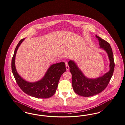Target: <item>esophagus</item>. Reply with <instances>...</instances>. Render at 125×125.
Returning <instances> with one entry per match:
<instances>
[{
  "instance_id": "34e87169",
  "label": "esophagus",
  "mask_w": 125,
  "mask_h": 125,
  "mask_svg": "<svg viewBox=\"0 0 125 125\" xmlns=\"http://www.w3.org/2000/svg\"><path fill=\"white\" fill-rule=\"evenodd\" d=\"M65 64H66V70H67V71L69 70V69H70V67H69V65L68 64V63H67V62H65Z\"/></svg>"
}]
</instances>
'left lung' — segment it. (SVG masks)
<instances>
[{
  "label": "left lung",
  "instance_id": "obj_1",
  "mask_svg": "<svg viewBox=\"0 0 125 125\" xmlns=\"http://www.w3.org/2000/svg\"><path fill=\"white\" fill-rule=\"evenodd\" d=\"M100 48L104 50L108 55L110 60V70L103 76L95 79L87 78L82 73L76 63L70 60L68 64L72 75V85L74 92L78 95L88 97L97 95L102 92L108 84L114 71V55L112 49L108 42L97 35Z\"/></svg>",
  "mask_w": 125,
  "mask_h": 125
}]
</instances>
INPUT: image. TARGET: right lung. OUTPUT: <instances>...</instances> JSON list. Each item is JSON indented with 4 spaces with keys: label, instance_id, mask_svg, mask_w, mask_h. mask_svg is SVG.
I'll return each instance as SVG.
<instances>
[{
    "label": "right lung",
    "instance_id": "1",
    "mask_svg": "<svg viewBox=\"0 0 125 125\" xmlns=\"http://www.w3.org/2000/svg\"><path fill=\"white\" fill-rule=\"evenodd\" d=\"M24 39L18 44L11 60V70L18 85L27 95L33 97L47 98L52 97L56 92L62 75L66 71L64 62L51 65L43 77L40 80L30 83L24 80L17 72L15 59L17 51Z\"/></svg>",
    "mask_w": 125,
    "mask_h": 125
}]
</instances>
